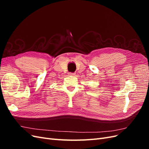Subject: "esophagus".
<instances>
[{
    "label": "esophagus",
    "instance_id": "obj_1",
    "mask_svg": "<svg viewBox=\"0 0 149 149\" xmlns=\"http://www.w3.org/2000/svg\"><path fill=\"white\" fill-rule=\"evenodd\" d=\"M75 73H69V75L70 76H75Z\"/></svg>",
    "mask_w": 149,
    "mask_h": 149
}]
</instances>
